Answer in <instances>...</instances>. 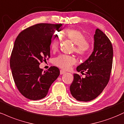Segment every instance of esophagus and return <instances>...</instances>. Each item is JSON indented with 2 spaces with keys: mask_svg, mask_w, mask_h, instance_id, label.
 Masks as SVG:
<instances>
[{
  "mask_svg": "<svg viewBox=\"0 0 124 124\" xmlns=\"http://www.w3.org/2000/svg\"><path fill=\"white\" fill-rule=\"evenodd\" d=\"M65 71H64V70H60V74H64V73H65Z\"/></svg>",
  "mask_w": 124,
  "mask_h": 124,
  "instance_id": "esophagus-1",
  "label": "esophagus"
}]
</instances>
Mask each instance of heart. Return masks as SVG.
I'll return each instance as SVG.
<instances>
[{
    "label": "heart",
    "mask_w": 124,
    "mask_h": 124,
    "mask_svg": "<svg viewBox=\"0 0 124 124\" xmlns=\"http://www.w3.org/2000/svg\"><path fill=\"white\" fill-rule=\"evenodd\" d=\"M63 36L71 40L75 44L74 51L79 55L83 56L88 53L90 48V43L85 40V37L81 32L76 29H68L63 33ZM59 37L55 36L51 43V48L55 51L59 47ZM76 62L74 56L69 55L61 54L54 59V63L63 70H69Z\"/></svg>",
    "instance_id": "b5f03b06"
}]
</instances>
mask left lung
<instances>
[{
    "instance_id": "left-lung-1",
    "label": "left lung",
    "mask_w": 124,
    "mask_h": 124,
    "mask_svg": "<svg viewBox=\"0 0 124 124\" xmlns=\"http://www.w3.org/2000/svg\"><path fill=\"white\" fill-rule=\"evenodd\" d=\"M113 58L111 41L102 31L96 29L93 52L76 69L78 72L85 71V77L74 74L73 81L70 86L73 97L78 101L88 102L99 96L109 81Z\"/></svg>"
}]
</instances>
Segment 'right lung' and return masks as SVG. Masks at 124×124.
Instances as JSON below:
<instances>
[{"label": "right lung", "instance_id": "right-lung-1", "mask_svg": "<svg viewBox=\"0 0 124 124\" xmlns=\"http://www.w3.org/2000/svg\"><path fill=\"white\" fill-rule=\"evenodd\" d=\"M62 24L38 23L22 31L16 38L10 58L14 81L21 93L37 101L47 95L60 74L57 67L43 72L39 65L50 57L51 38Z\"/></svg>", "mask_w": 124, "mask_h": 124}]
</instances>
